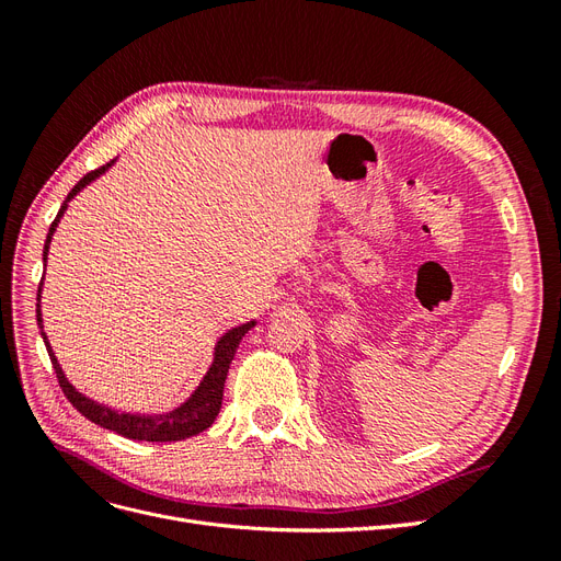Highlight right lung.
<instances>
[{
	"label": "right lung",
	"instance_id": "obj_1",
	"mask_svg": "<svg viewBox=\"0 0 561 561\" xmlns=\"http://www.w3.org/2000/svg\"><path fill=\"white\" fill-rule=\"evenodd\" d=\"M112 163L114 161L100 165V168H95V171L83 175L75 184V190L67 194V201H70L72 196H77V192H81L83 186H87L91 180L103 175ZM67 201L62 203L58 217L54 219V225H50V229H48L46 243H44V262H46V254H48L50 236H54V231H56V227L60 222V215L67 208ZM39 293H42V283H39ZM39 293H37V301H39ZM37 322L42 325L39 304H37ZM250 328H254V320L245 322V325H241V328L229 330L222 339H219L217 348H215V360H213V365L208 369V375L203 377L201 386L194 390V396L186 400L184 404H180L178 410H173L171 414H157V416L118 414V412L110 410V407H103V404L89 400L87 396H81L79 390L65 379L62 369H60V365L56 360V355H54V351H50V346L46 342L44 330H42V336H44V344H46V351H48L50 365H54V369H56V377H58V383L62 388V393H65L67 400L72 402V407H75L79 414H83L89 421L98 423V426H103L107 431H114V433L124 435V437H130V439H142V443H175V439H186V437L198 435V433H203V431L213 426L215 416L219 414V407H222L225 381H227L229 365L233 360L236 348H239V344H241V339L245 336V332Z\"/></svg>",
	"mask_w": 561,
	"mask_h": 561
}]
</instances>
